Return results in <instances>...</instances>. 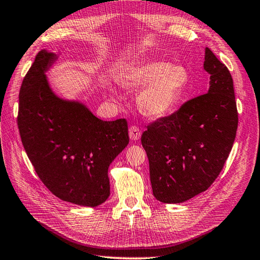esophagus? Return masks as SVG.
<instances>
[{
    "label": "esophagus",
    "mask_w": 260,
    "mask_h": 260,
    "mask_svg": "<svg viewBox=\"0 0 260 260\" xmlns=\"http://www.w3.org/2000/svg\"><path fill=\"white\" fill-rule=\"evenodd\" d=\"M129 137L132 140H139L142 137V131L136 125H132L129 127Z\"/></svg>",
    "instance_id": "1"
}]
</instances>
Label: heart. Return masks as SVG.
I'll use <instances>...</instances> for the list:
<instances>
[{
  "mask_svg": "<svg viewBox=\"0 0 260 260\" xmlns=\"http://www.w3.org/2000/svg\"><path fill=\"white\" fill-rule=\"evenodd\" d=\"M120 83L128 89L142 88L137 95L139 110L147 116L161 117L171 113L180 102L189 85V75L181 65L149 61L126 71Z\"/></svg>",
  "mask_w": 260,
  "mask_h": 260,
  "instance_id": "1",
  "label": "heart"
}]
</instances>
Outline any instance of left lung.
<instances>
[{"label":"left lung","instance_id":"8db88e82","mask_svg":"<svg viewBox=\"0 0 260 260\" xmlns=\"http://www.w3.org/2000/svg\"><path fill=\"white\" fill-rule=\"evenodd\" d=\"M205 54L208 92L150 123L142 135L153 196L165 204L186 202L208 189L235 139L239 117L232 76L209 48Z\"/></svg>","mask_w":260,"mask_h":260}]
</instances>
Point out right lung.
Listing matches in <instances>:
<instances>
[{
    "mask_svg": "<svg viewBox=\"0 0 260 260\" xmlns=\"http://www.w3.org/2000/svg\"><path fill=\"white\" fill-rule=\"evenodd\" d=\"M55 54L41 50L19 90L17 124L36 173L64 202L97 207L110 195L108 169L128 144L127 121H102L83 103L53 93L46 73Z\"/></svg>",
    "mask_w": 260,
    "mask_h": 260,
    "instance_id": "obj_1",
    "label": "right lung"
}]
</instances>
